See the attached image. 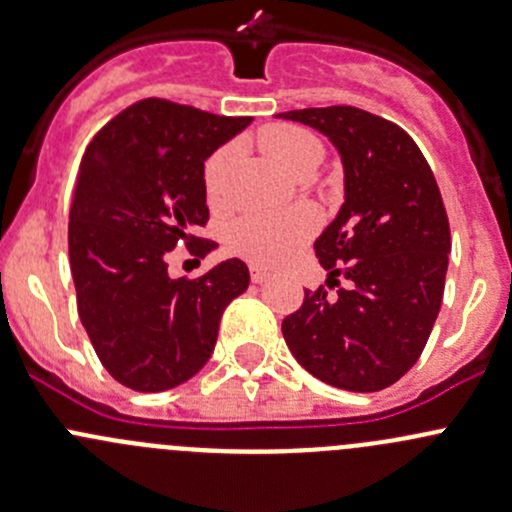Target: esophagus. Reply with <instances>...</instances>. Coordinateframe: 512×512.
<instances>
[{
    "label": "esophagus",
    "mask_w": 512,
    "mask_h": 512,
    "mask_svg": "<svg viewBox=\"0 0 512 512\" xmlns=\"http://www.w3.org/2000/svg\"><path fill=\"white\" fill-rule=\"evenodd\" d=\"M250 277H252V282H255V285H262V282H267V272L265 270H260V267H250Z\"/></svg>",
    "instance_id": "obj_1"
}]
</instances>
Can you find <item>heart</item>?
Here are the masks:
<instances>
[{
  "instance_id": "heart-1",
  "label": "heart",
  "mask_w": 512,
  "mask_h": 512,
  "mask_svg": "<svg viewBox=\"0 0 512 512\" xmlns=\"http://www.w3.org/2000/svg\"><path fill=\"white\" fill-rule=\"evenodd\" d=\"M262 151L280 168L309 175L324 158V143L312 131L292 123H272L257 133ZM235 158V146L213 151L203 165V193L213 208L225 203V175ZM317 230V213L294 208L287 213H252L235 220L225 232L227 250L257 267H277Z\"/></svg>"
}]
</instances>
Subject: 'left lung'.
Instances as JSON below:
<instances>
[{
    "label": "left lung",
    "instance_id": "1",
    "mask_svg": "<svg viewBox=\"0 0 512 512\" xmlns=\"http://www.w3.org/2000/svg\"><path fill=\"white\" fill-rule=\"evenodd\" d=\"M342 153L344 200L314 252L327 286L282 319L294 359L337 389L381 391L416 364L443 302L451 227L433 170L396 123L356 106L280 113ZM345 285L342 286L341 282Z\"/></svg>",
    "mask_w": 512,
    "mask_h": 512
}]
</instances>
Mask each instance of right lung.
Listing matches in <instances>:
<instances>
[{
  "label": "right lung",
  "mask_w": 512,
  "mask_h": 512,
  "mask_svg": "<svg viewBox=\"0 0 512 512\" xmlns=\"http://www.w3.org/2000/svg\"><path fill=\"white\" fill-rule=\"evenodd\" d=\"M252 116L141 98L86 146L69 210L76 307L103 369L133 391L180 386L210 359L225 307L250 285L242 260L200 277L168 275L178 245L205 257V158Z\"/></svg>",
  "instance_id": "obj_1"
}]
</instances>
